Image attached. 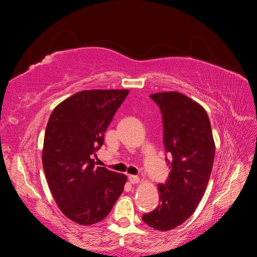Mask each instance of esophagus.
Listing matches in <instances>:
<instances>
[{
    "label": "esophagus",
    "instance_id": "obj_1",
    "mask_svg": "<svg viewBox=\"0 0 257 257\" xmlns=\"http://www.w3.org/2000/svg\"><path fill=\"white\" fill-rule=\"evenodd\" d=\"M128 181H130L132 184H136V183H138L139 181H141V179H139V177H137V176L130 175V176H128Z\"/></svg>",
    "mask_w": 257,
    "mask_h": 257
}]
</instances>
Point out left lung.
<instances>
[{
  "instance_id": "1",
  "label": "left lung",
  "mask_w": 257,
  "mask_h": 257,
  "mask_svg": "<svg viewBox=\"0 0 257 257\" xmlns=\"http://www.w3.org/2000/svg\"><path fill=\"white\" fill-rule=\"evenodd\" d=\"M150 97L160 107L164 147L173 155L165 184H159L160 205L143 215L158 230H170L194 213L212 172L215 154L211 124L204 107L179 92H160Z\"/></svg>"
}]
</instances>
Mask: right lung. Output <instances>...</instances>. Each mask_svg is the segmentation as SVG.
Instances as JSON below:
<instances>
[{"label": "right lung", "mask_w": 257, "mask_h": 257, "mask_svg": "<svg viewBox=\"0 0 257 257\" xmlns=\"http://www.w3.org/2000/svg\"><path fill=\"white\" fill-rule=\"evenodd\" d=\"M128 90H85L54 108L46 127L43 167L52 196L80 225L104 220L122 194L125 175L96 167L92 159Z\"/></svg>", "instance_id": "right-lung-1"}]
</instances>
